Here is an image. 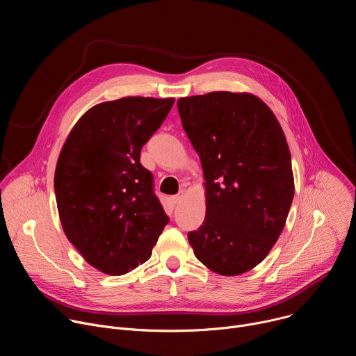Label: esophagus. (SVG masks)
I'll use <instances>...</instances> for the list:
<instances>
[{
  "instance_id": "1",
  "label": "esophagus",
  "mask_w": 356,
  "mask_h": 356,
  "mask_svg": "<svg viewBox=\"0 0 356 356\" xmlns=\"http://www.w3.org/2000/svg\"><path fill=\"white\" fill-rule=\"evenodd\" d=\"M183 197H184V191H180L179 194H176V195L172 197V201L175 202V204H179V202L183 200Z\"/></svg>"
}]
</instances>
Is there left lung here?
I'll use <instances>...</instances> for the list:
<instances>
[{"instance_id":"8db88e82","label":"left lung","mask_w":356,"mask_h":356,"mask_svg":"<svg viewBox=\"0 0 356 356\" xmlns=\"http://www.w3.org/2000/svg\"><path fill=\"white\" fill-rule=\"evenodd\" d=\"M177 108L206 180V218L188 242L210 270L242 275L266 258L286 224L294 195L286 136L249 92L184 97Z\"/></svg>"}]
</instances>
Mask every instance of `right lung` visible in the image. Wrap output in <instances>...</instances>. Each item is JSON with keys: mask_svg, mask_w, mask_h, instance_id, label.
<instances>
[{"mask_svg": "<svg viewBox=\"0 0 356 356\" xmlns=\"http://www.w3.org/2000/svg\"><path fill=\"white\" fill-rule=\"evenodd\" d=\"M175 98L124 97L90 108L58 159L55 193L67 239L99 272L121 276L145 264L169 222L140 165V149Z\"/></svg>", "mask_w": 356, "mask_h": 356, "instance_id": "add662e5", "label": "right lung"}]
</instances>
